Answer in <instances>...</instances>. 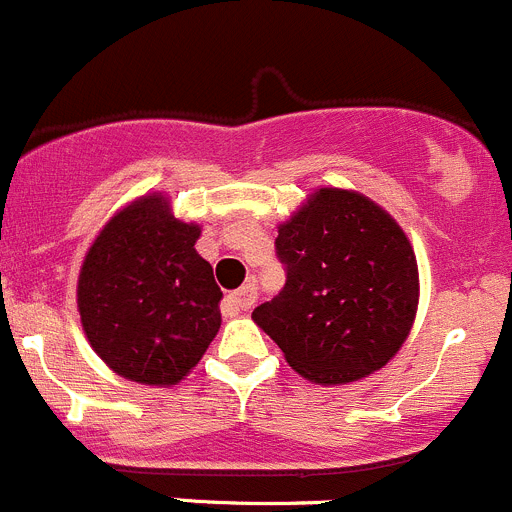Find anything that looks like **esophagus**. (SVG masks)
<instances>
[{
  "label": "esophagus",
  "instance_id": "esophagus-1",
  "mask_svg": "<svg viewBox=\"0 0 512 512\" xmlns=\"http://www.w3.org/2000/svg\"><path fill=\"white\" fill-rule=\"evenodd\" d=\"M256 301V286L254 283H246V286H241L239 291L229 293L224 301V313H229V316H236V313H244L249 311L251 306H254Z\"/></svg>",
  "mask_w": 512,
  "mask_h": 512
}]
</instances>
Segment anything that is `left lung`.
Returning <instances> with one entry per match:
<instances>
[{
  "label": "left lung",
  "instance_id": "1",
  "mask_svg": "<svg viewBox=\"0 0 512 512\" xmlns=\"http://www.w3.org/2000/svg\"><path fill=\"white\" fill-rule=\"evenodd\" d=\"M286 286L251 318L288 366L318 386H346L393 361L421 298L411 239L383 206L321 186L278 224Z\"/></svg>",
  "mask_w": 512,
  "mask_h": 512
}]
</instances>
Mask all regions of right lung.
<instances>
[{
    "mask_svg": "<svg viewBox=\"0 0 512 512\" xmlns=\"http://www.w3.org/2000/svg\"><path fill=\"white\" fill-rule=\"evenodd\" d=\"M201 224L171 214L164 191L121 206L86 251L77 281L84 336L126 381L179 386L221 328V288L196 251Z\"/></svg>",
    "mask_w": 512,
    "mask_h": 512,
    "instance_id": "right-lung-1",
    "label": "right lung"
}]
</instances>
